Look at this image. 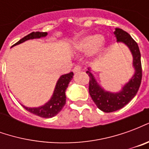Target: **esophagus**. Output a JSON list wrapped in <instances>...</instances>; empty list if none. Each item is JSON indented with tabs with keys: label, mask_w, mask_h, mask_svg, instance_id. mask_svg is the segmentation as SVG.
Masks as SVG:
<instances>
[{
	"label": "esophagus",
	"mask_w": 149,
	"mask_h": 149,
	"mask_svg": "<svg viewBox=\"0 0 149 149\" xmlns=\"http://www.w3.org/2000/svg\"><path fill=\"white\" fill-rule=\"evenodd\" d=\"M81 70V66L80 65H76L73 68V72H80Z\"/></svg>",
	"instance_id": "esophagus-1"
}]
</instances>
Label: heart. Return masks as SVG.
<instances>
[{"label": "heart", "instance_id": "obj_1", "mask_svg": "<svg viewBox=\"0 0 149 149\" xmlns=\"http://www.w3.org/2000/svg\"><path fill=\"white\" fill-rule=\"evenodd\" d=\"M102 45V37L97 35H90L82 37L74 45V48L79 52H96Z\"/></svg>", "mask_w": 149, "mask_h": 149}]
</instances>
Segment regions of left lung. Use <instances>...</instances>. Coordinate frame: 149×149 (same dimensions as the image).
<instances>
[{"instance_id": "obj_1", "label": "left lung", "mask_w": 149, "mask_h": 149, "mask_svg": "<svg viewBox=\"0 0 149 149\" xmlns=\"http://www.w3.org/2000/svg\"><path fill=\"white\" fill-rule=\"evenodd\" d=\"M114 34L118 42L125 43L131 50L133 56L135 74L129 82L124 86L120 92L112 93L106 92L100 88L93 74L89 72V69L86 72V73L89 77V94L97 108L104 112H115L129 103L130 100L137 93L142 79L141 52L137 43L132 38L127 32L121 29H116Z\"/></svg>"}]
</instances>
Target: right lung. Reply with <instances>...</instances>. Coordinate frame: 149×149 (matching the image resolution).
<instances>
[{
    "instance_id": "add662e5",
    "label": "right lung",
    "mask_w": 149,
    "mask_h": 149,
    "mask_svg": "<svg viewBox=\"0 0 149 149\" xmlns=\"http://www.w3.org/2000/svg\"><path fill=\"white\" fill-rule=\"evenodd\" d=\"M47 34H48L47 33H43V32H33L23 37L13 45H19L27 40L45 37L47 36ZM72 76H73L72 72L67 74L62 75L56 83L52 98L45 105L39 108H27L24 105L23 107L31 113L43 118H51L56 114H58L65 105V101H66L65 90L68 88V85L71 81Z\"/></svg>"
}]
</instances>
